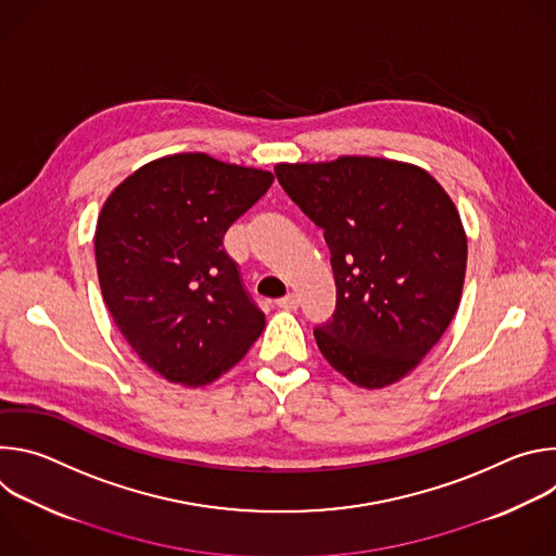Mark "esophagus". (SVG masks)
I'll use <instances>...</instances> for the list:
<instances>
[{"label": "esophagus", "instance_id": "34e87169", "mask_svg": "<svg viewBox=\"0 0 556 556\" xmlns=\"http://www.w3.org/2000/svg\"><path fill=\"white\" fill-rule=\"evenodd\" d=\"M277 305H279V307H283V309H296V305H299V296H296L294 292H288L286 296L277 299Z\"/></svg>", "mask_w": 556, "mask_h": 556}]
</instances>
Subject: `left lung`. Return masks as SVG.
Returning <instances> with one entry per match:
<instances>
[{"label":"left lung","instance_id":"8db88e82","mask_svg":"<svg viewBox=\"0 0 556 556\" xmlns=\"http://www.w3.org/2000/svg\"><path fill=\"white\" fill-rule=\"evenodd\" d=\"M275 174L332 255L337 309L316 345L356 387L399 382L457 312L468 253L459 211L429 172L389 157L279 163Z\"/></svg>","mask_w":556,"mask_h":556}]
</instances>
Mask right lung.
<instances>
[{"label":"right lung","mask_w":556,"mask_h":556,"mask_svg":"<svg viewBox=\"0 0 556 556\" xmlns=\"http://www.w3.org/2000/svg\"><path fill=\"white\" fill-rule=\"evenodd\" d=\"M273 180L202 151L172 153L108 195L94 230L103 301L138 358L169 382L211 384L266 328L222 237Z\"/></svg>","instance_id":"right-lung-1"}]
</instances>
